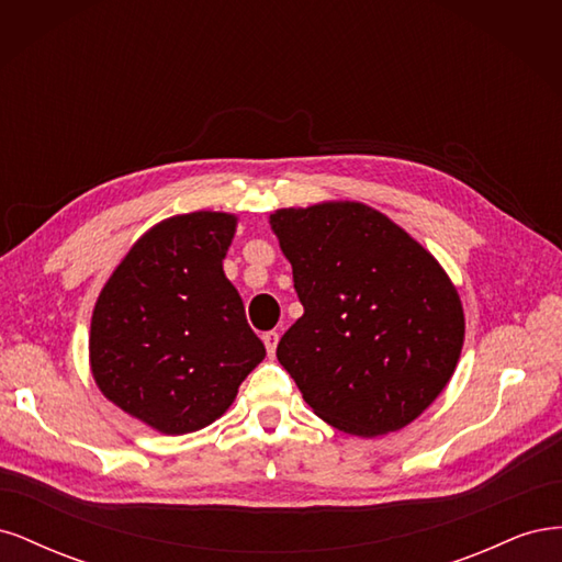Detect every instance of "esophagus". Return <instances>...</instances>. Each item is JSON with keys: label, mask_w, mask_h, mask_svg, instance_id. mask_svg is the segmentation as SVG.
<instances>
[{"label": "esophagus", "mask_w": 562, "mask_h": 562, "mask_svg": "<svg viewBox=\"0 0 562 562\" xmlns=\"http://www.w3.org/2000/svg\"><path fill=\"white\" fill-rule=\"evenodd\" d=\"M262 342L267 347V353L274 356L277 353V345H279V333L277 330H269L262 335Z\"/></svg>", "instance_id": "esophagus-1"}]
</instances>
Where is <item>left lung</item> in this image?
I'll list each match as a JSON object with an SVG mask.
<instances>
[{
	"label": "left lung",
	"instance_id": "left-lung-1",
	"mask_svg": "<svg viewBox=\"0 0 562 562\" xmlns=\"http://www.w3.org/2000/svg\"><path fill=\"white\" fill-rule=\"evenodd\" d=\"M269 225L304 307L277 347L302 398L363 438L417 419L464 345V310L443 267L366 203L281 209Z\"/></svg>",
	"mask_w": 562,
	"mask_h": 562
}]
</instances>
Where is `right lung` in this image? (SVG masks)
I'll use <instances>...</instances> for the list:
<instances>
[{"label": "right lung", "mask_w": 562, "mask_h": 562, "mask_svg": "<svg viewBox=\"0 0 562 562\" xmlns=\"http://www.w3.org/2000/svg\"><path fill=\"white\" fill-rule=\"evenodd\" d=\"M236 215L196 211L145 232L100 291L91 372L116 407L168 436L209 427L265 359L223 271Z\"/></svg>", "instance_id": "right-lung-1"}]
</instances>
